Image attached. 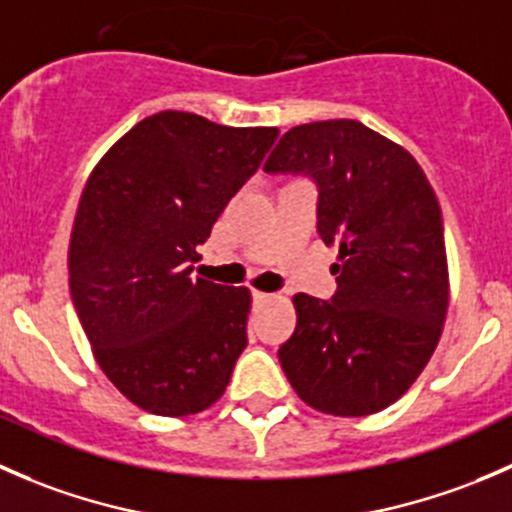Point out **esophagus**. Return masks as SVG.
Instances as JSON below:
<instances>
[{
	"label": "esophagus",
	"instance_id": "1",
	"mask_svg": "<svg viewBox=\"0 0 512 512\" xmlns=\"http://www.w3.org/2000/svg\"><path fill=\"white\" fill-rule=\"evenodd\" d=\"M252 297H255L257 302H267V299H272V294L260 292V289H252Z\"/></svg>",
	"mask_w": 512,
	"mask_h": 512
}]
</instances>
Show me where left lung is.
Masks as SVG:
<instances>
[{"mask_svg":"<svg viewBox=\"0 0 512 512\" xmlns=\"http://www.w3.org/2000/svg\"><path fill=\"white\" fill-rule=\"evenodd\" d=\"M265 170L317 180L319 237L339 247L332 302L292 297L297 329L280 349L289 384L329 416L384 411L418 379L446 322L436 193L404 146L352 118L289 128Z\"/></svg>","mask_w":512,"mask_h":512,"instance_id":"1","label":"left lung"}]
</instances>
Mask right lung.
<instances>
[{"label": "right lung", "mask_w": 512, "mask_h": 512, "mask_svg": "<svg viewBox=\"0 0 512 512\" xmlns=\"http://www.w3.org/2000/svg\"><path fill=\"white\" fill-rule=\"evenodd\" d=\"M277 133L160 111L86 180L69 242L71 299L103 374L148 414L210 409L247 347L250 289L190 277V262Z\"/></svg>", "instance_id": "right-lung-1"}]
</instances>
